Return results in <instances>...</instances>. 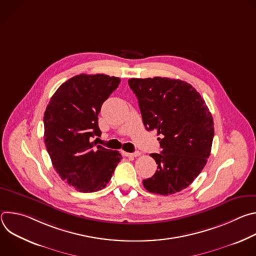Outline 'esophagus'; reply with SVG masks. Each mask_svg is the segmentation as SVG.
<instances>
[{"instance_id":"esophagus-1","label":"esophagus","mask_w":256,"mask_h":256,"mask_svg":"<svg viewBox=\"0 0 256 256\" xmlns=\"http://www.w3.org/2000/svg\"><path fill=\"white\" fill-rule=\"evenodd\" d=\"M124 155L126 157H138V156L140 155V152L136 151V152H134V153H124Z\"/></svg>"}]
</instances>
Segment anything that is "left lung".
Here are the masks:
<instances>
[{"mask_svg":"<svg viewBox=\"0 0 256 256\" xmlns=\"http://www.w3.org/2000/svg\"><path fill=\"white\" fill-rule=\"evenodd\" d=\"M147 130H157L161 154H150L156 173L142 180L150 192L169 196L186 188L210 154L214 122L200 94L188 83L169 78L130 79Z\"/></svg>","mask_w":256,"mask_h":256,"instance_id":"1","label":"left lung"}]
</instances>
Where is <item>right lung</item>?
Masks as SVG:
<instances>
[{
  "label": "right lung",
  "mask_w": 256,
  "mask_h": 256,
  "mask_svg": "<svg viewBox=\"0 0 256 256\" xmlns=\"http://www.w3.org/2000/svg\"><path fill=\"white\" fill-rule=\"evenodd\" d=\"M120 83L118 77L81 74L62 84L46 106L44 142L52 163L60 177L80 192L104 188L122 159L118 151L91 142L101 134V106Z\"/></svg>",
  "instance_id": "right-lung-1"
}]
</instances>
